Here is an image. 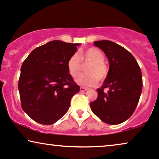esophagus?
Here are the masks:
<instances>
[{"instance_id": "34e87169", "label": "esophagus", "mask_w": 159, "mask_h": 159, "mask_svg": "<svg viewBox=\"0 0 159 159\" xmlns=\"http://www.w3.org/2000/svg\"><path fill=\"white\" fill-rule=\"evenodd\" d=\"M87 89H88L87 88L84 87V86H81V87L80 88V91H81V92H86Z\"/></svg>"}]
</instances>
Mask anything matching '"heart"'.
<instances>
[{"label": "heart", "mask_w": 159, "mask_h": 159, "mask_svg": "<svg viewBox=\"0 0 159 159\" xmlns=\"http://www.w3.org/2000/svg\"><path fill=\"white\" fill-rule=\"evenodd\" d=\"M104 61L103 53L95 48H90L70 56L67 61L69 73L73 77H78L83 70V65L90 63L86 67V74L79 76L75 81L84 86L97 85L98 79L103 81L108 75V69Z\"/></svg>", "instance_id": "1"}]
</instances>
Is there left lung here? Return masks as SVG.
<instances>
[{
    "label": "left lung",
    "instance_id": "1",
    "mask_svg": "<svg viewBox=\"0 0 159 159\" xmlns=\"http://www.w3.org/2000/svg\"><path fill=\"white\" fill-rule=\"evenodd\" d=\"M106 54L109 70L103 86L98 89L97 100L90 108L102 121L118 125L135 111L142 90V75L137 61L125 48L109 40L94 42ZM108 88V93L103 89Z\"/></svg>",
    "mask_w": 159,
    "mask_h": 159
}]
</instances>
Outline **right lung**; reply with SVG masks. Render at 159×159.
I'll return each instance as SVG.
<instances>
[{
	"label": "right lung",
	"mask_w": 159,
	"mask_h": 159,
	"mask_svg": "<svg viewBox=\"0 0 159 159\" xmlns=\"http://www.w3.org/2000/svg\"><path fill=\"white\" fill-rule=\"evenodd\" d=\"M79 43L60 40L35 48L23 61L18 89L23 111L38 123H55L67 113L80 86L69 73L67 61Z\"/></svg>",
	"instance_id": "right-lung-1"
}]
</instances>
